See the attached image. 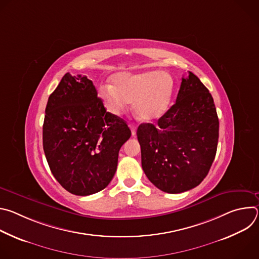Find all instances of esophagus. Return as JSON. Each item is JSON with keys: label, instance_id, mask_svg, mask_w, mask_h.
Returning a JSON list of instances; mask_svg holds the SVG:
<instances>
[{"label": "esophagus", "instance_id": "1", "mask_svg": "<svg viewBox=\"0 0 259 259\" xmlns=\"http://www.w3.org/2000/svg\"><path fill=\"white\" fill-rule=\"evenodd\" d=\"M129 127L131 128V133L133 136H135L136 134V126L133 123H129Z\"/></svg>", "mask_w": 259, "mask_h": 259}]
</instances>
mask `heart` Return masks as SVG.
Wrapping results in <instances>:
<instances>
[{
	"instance_id": "obj_1",
	"label": "heart",
	"mask_w": 259,
	"mask_h": 259,
	"mask_svg": "<svg viewBox=\"0 0 259 259\" xmlns=\"http://www.w3.org/2000/svg\"><path fill=\"white\" fill-rule=\"evenodd\" d=\"M173 92V79L159 70L119 72L113 77V85L99 87V96L108 112L119 115L128 102H132L135 115L145 122L157 120L166 113Z\"/></svg>"
}]
</instances>
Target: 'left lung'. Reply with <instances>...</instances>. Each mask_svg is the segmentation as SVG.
<instances>
[{"label": "left lung", "instance_id": "8db88e82", "mask_svg": "<svg viewBox=\"0 0 259 259\" xmlns=\"http://www.w3.org/2000/svg\"><path fill=\"white\" fill-rule=\"evenodd\" d=\"M219 132L209 90L189 71L182 78L176 102L158 120L137 129L142 169L159 190L190 191L204 180L214 161Z\"/></svg>", "mask_w": 259, "mask_h": 259}]
</instances>
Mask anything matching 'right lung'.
Instances as JSON below:
<instances>
[{
  "instance_id": "right-lung-1",
  "label": "right lung",
  "mask_w": 259,
  "mask_h": 259,
  "mask_svg": "<svg viewBox=\"0 0 259 259\" xmlns=\"http://www.w3.org/2000/svg\"><path fill=\"white\" fill-rule=\"evenodd\" d=\"M45 113L43 147L60 186L77 196L105 189L131 136L126 122L106 112L91 80L69 72L49 96Z\"/></svg>"
}]
</instances>
